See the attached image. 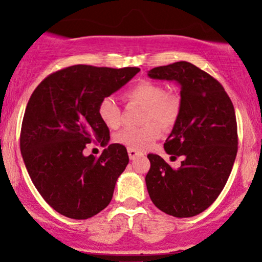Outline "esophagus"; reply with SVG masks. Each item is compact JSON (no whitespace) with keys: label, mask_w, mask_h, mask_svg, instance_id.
<instances>
[{"label":"esophagus","mask_w":262,"mask_h":262,"mask_svg":"<svg viewBox=\"0 0 262 262\" xmlns=\"http://www.w3.org/2000/svg\"><path fill=\"white\" fill-rule=\"evenodd\" d=\"M128 155H129V159H130V160H134V159L137 158V156H139V155H141V154H140L139 151H137V150L129 148V149H128Z\"/></svg>","instance_id":"1"}]
</instances>
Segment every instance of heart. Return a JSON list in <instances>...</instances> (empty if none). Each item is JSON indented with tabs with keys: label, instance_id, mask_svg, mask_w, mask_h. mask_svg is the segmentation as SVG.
Returning <instances> with one entry per match:
<instances>
[{
	"label": "heart",
	"instance_id": "b5f03b06",
	"mask_svg": "<svg viewBox=\"0 0 262 262\" xmlns=\"http://www.w3.org/2000/svg\"><path fill=\"white\" fill-rule=\"evenodd\" d=\"M129 102L144 107L141 127L125 128L116 134L114 140L134 150H144L151 145L161 135V127L170 129L177 122L181 111V101L175 93L165 91L159 83L141 81L125 92ZM98 116L108 128L116 129L121 125L122 111L112 96L104 97L98 106Z\"/></svg>",
	"mask_w": 262,
	"mask_h": 262
}]
</instances>
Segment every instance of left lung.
Returning <instances> with one entry per match:
<instances>
[{
    "instance_id": "8db88e82",
    "label": "left lung",
    "mask_w": 262,
    "mask_h": 262,
    "mask_svg": "<svg viewBox=\"0 0 262 262\" xmlns=\"http://www.w3.org/2000/svg\"><path fill=\"white\" fill-rule=\"evenodd\" d=\"M148 76L176 81L181 89L179 119L164 144L171 161L181 158V165L149 154L146 188L164 213L193 217L217 200L229 179L237 152L235 111L223 86L191 62L159 66Z\"/></svg>"
}]
</instances>
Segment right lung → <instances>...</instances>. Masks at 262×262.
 Instances as JSON below:
<instances>
[{
	"label": "right lung",
	"mask_w": 262,
	"mask_h": 262,
	"mask_svg": "<svg viewBox=\"0 0 262 262\" xmlns=\"http://www.w3.org/2000/svg\"><path fill=\"white\" fill-rule=\"evenodd\" d=\"M139 71L69 66L45 77L32 93L20 129V152L35 188L60 214L91 218L112 200L129 162L127 149L110 144L100 158L86 156L83 150L90 144L107 145L110 129L98 106Z\"/></svg>",
	"instance_id": "obj_1"
}]
</instances>
